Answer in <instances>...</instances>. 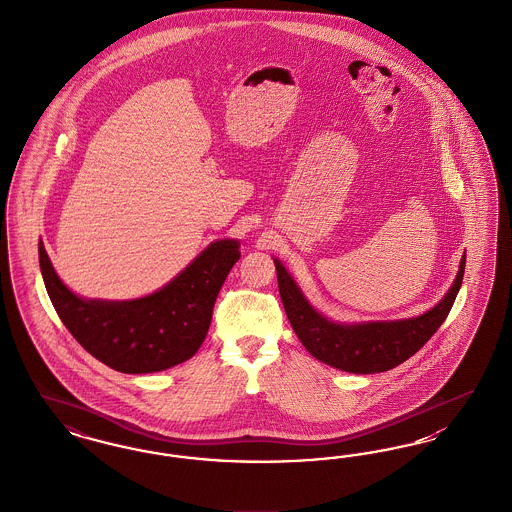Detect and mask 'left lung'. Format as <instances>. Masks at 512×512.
<instances>
[{
	"label": "left lung",
	"mask_w": 512,
	"mask_h": 512,
	"mask_svg": "<svg viewBox=\"0 0 512 512\" xmlns=\"http://www.w3.org/2000/svg\"><path fill=\"white\" fill-rule=\"evenodd\" d=\"M465 255L448 295L423 316L400 322H371L358 326L333 324L310 307L286 268L276 263L278 289L287 320L308 352L348 373H381L400 366L423 347L448 318L465 274Z\"/></svg>",
	"instance_id": "1"
}]
</instances>
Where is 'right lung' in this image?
Returning a JSON list of instances; mask_svg holds the SVG:
<instances>
[{
  "mask_svg": "<svg viewBox=\"0 0 512 512\" xmlns=\"http://www.w3.org/2000/svg\"><path fill=\"white\" fill-rule=\"evenodd\" d=\"M40 268L62 324L91 356L122 373H154L202 347L215 299L240 259L238 242L221 240L164 289L137 301H85L62 284L40 244Z\"/></svg>",
  "mask_w": 512,
  "mask_h": 512,
  "instance_id": "add662e5",
  "label": "right lung"
}]
</instances>
